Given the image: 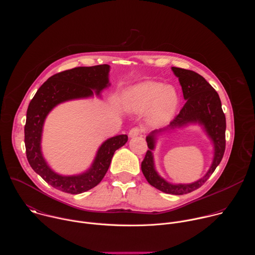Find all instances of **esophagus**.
Here are the masks:
<instances>
[{"mask_svg":"<svg viewBox=\"0 0 255 255\" xmlns=\"http://www.w3.org/2000/svg\"><path fill=\"white\" fill-rule=\"evenodd\" d=\"M143 131H144V130H143L142 127H138V126L133 127V128L129 131V136H130V137H136V136L142 134Z\"/></svg>","mask_w":255,"mask_h":255,"instance_id":"esophagus-1","label":"esophagus"}]
</instances>
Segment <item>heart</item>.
Here are the masks:
<instances>
[{
    "label": "heart",
    "instance_id": "b5f03b06",
    "mask_svg": "<svg viewBox=\"0 0 255 255\" xmlns=\"http://www.w3.org/2000/svg\"><path fill=\"white\" fill-rule=\"evenodd\" d=\"M177 94L171 87L146 82L133 88L128 94V106L133 111L144 112L150 108L149 119L154 124L166 122L174 113Z\"/></svg>",
    "mask_w": 255,
    "mask_h": 255
}]
</instances>
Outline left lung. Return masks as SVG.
<instances>
[{
	"mask_svg": "<svg viewBox=\"0 0 255 255\" xmlns=\"http://www.w3.org/2000/svg\"><path fill=\"white\" fill-rule=\"evenodd\" d=\"M183 89L187 100L179 113L170 122L168 128L180 127L190 122H200L206 128L209 136L214 141L215 155L211 168L207 174L194 184L171 185L161 178L154 169L151 150L154 148V134L163 130H155L147 136L146 142L149 150L141 162V169L148 183L157 190L172 195H185L202 187L216 167L221 162L226 147V118L222 110L221 100L215 89L199 74L180 67H172Z\"/></svg>",
	"mask_w": 255,
	"mask_h": 255,
	"instance_id": "1",
	"label": "left lung"
}]
</instances>
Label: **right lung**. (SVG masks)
I'll return each mask as SVG.
<instances>
[{"instance_id": "right-lung-1", "label": "right lung", "mask_w": 255, "mask_h": 255, "mask_svg": "<svg viewBox=\"0 0 255 255\" xmlns=\"http://www.w3.org/2000/svg\"><path fill=\"white\" fill-rule=\"evenodd\" d=\"M110 65L79 66L50 77L31 100L24 127L26 156L30 166L53 188L77 195L96 187L105 176L114 152L127 142V135L108 139L100 147L96 160L89 171L75 176H62L52 171L42 157L40 140L42 126L49 111L57 104L78 98L90 97L93 89L99 94L108 86Z\"/></svg>"}]
</instances>
